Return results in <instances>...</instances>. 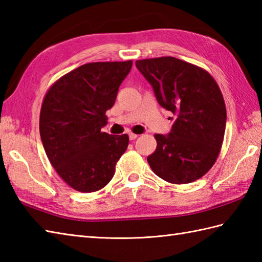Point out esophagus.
Masks as SVG:
<instances>
[{
    "label": "esophagus",
    "mask_w": 262,
    "mask_h": 262,
    "mask_svg": "<svg viewBox=\"0 0 262 262\" xmlns=\"http://www.w3.org/2000/svg\"><path fill=\"white\" fill-rule=\"evenodd\" d=\"M128 135H129V140L130 141H134V140H136V138H137V134H134V133H129V134H128Z\"/></svg>",
    "instance_id": "esophagus-1"
}]
</instances>
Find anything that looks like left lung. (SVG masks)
<instances>
[{
  "instance_id": "left-lung-1",
  "label": "left lung",
  "mask_w": 262,
  "mask_h": 262,
  "mask_svg": "<svg viewBox=\"0 0 262 262\" xmlns=\"http://www.w3.org/2000/svg\"><path fill=\"white\" fill-rule=\"evenodd\" d=\"M161 107L174 115L169 134H157L147 157L151 169L170 183H189L207 173L219 157L226 126L223 96L205 70L174 57L136 60Z\"/></svg>"
}]
</instances>
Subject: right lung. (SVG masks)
<instances>
[{"instance_id":"add662e5","label":"right lung","mask_w":262,"mask_h":262,"mask_svg":"<svg viewBox=\"0 0 262 262\" xmlns=\"http://www.w3.org/2000/svg\"><path fill=\"white\" fill-rule=\"evenodd\" d=\"M133 62H97L73 70L49 89L39 130L43 148L59 177L73 189L93 192L113 179L128 146L127 134L102 133Z\"/></svg>"}]
</instances>
